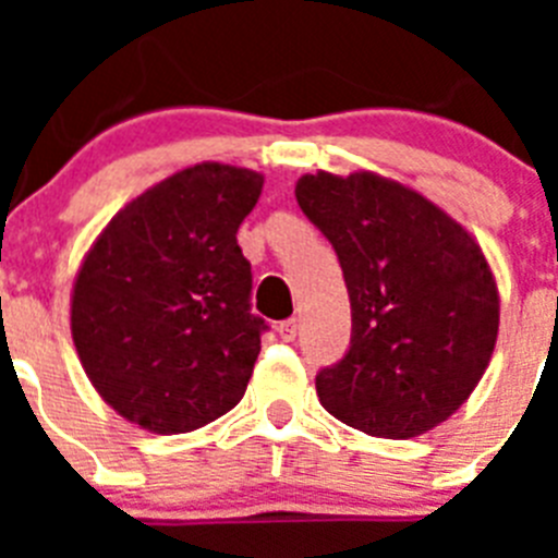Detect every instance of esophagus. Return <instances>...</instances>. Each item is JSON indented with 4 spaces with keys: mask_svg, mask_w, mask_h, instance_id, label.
I'll return each mask as SVG.
<instances>
[{
    "mask_svg": "<svg viewBox=\"0 0 558 558\" xmlns=\"http://www.w3.org/2000/svg\"><path fill=\"white\" fill-rule=\"evenodd\" d=\"M276 332H279V338L282 340H295V335H299V318H288V322H282L279 327H276Z\"/></svg>",
    "mask_w": 558,
    "mask_h": 558,
    "instance_id": "esophagus-1",
    "label": "esophagus"
}]
</instances>
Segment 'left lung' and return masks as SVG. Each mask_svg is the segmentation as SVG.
Returning <instances> with one entry per match:
<instances>
[{
    "mask_svg": "<svg viewBox=\"0 0 558 558\" xmlns=\"http://www.w3.org/2000/svg\"><path fill=\"white\" fill-rule=\"evenodd\" d=\"M332 243L352 302V347L315 377L322 405L377 438L433 430L489 368L500 293L481 243L413 186L357 170L295 181Z\"/></svg>",
    "mask_w": 558,
    "mask_h": 558,
    "instance_id": "obj_1",
    "label": "left lung"
}]
</instances>
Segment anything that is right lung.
Here are the masks:
<instances>
[{
    "instance_id": "obj_1",
    "label": "right lung",
    "mask_w": 558,
    "mask_h": 558,
    "mask_svg": "<svg viewBox=\"0 0 558 558\" xmlns=\"http://www.w3.org/2000/svg\"><path fill=\"white\" fill-rule=\"evenodd\" d=\"M263 172L201 161L128 201L77 268L69 329L88 383L131 425L175 436L243 399L263 318L236 229Z\"/></svg>"
}]
</instances>
